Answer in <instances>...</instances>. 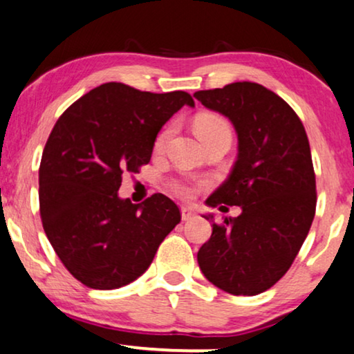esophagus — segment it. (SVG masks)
<instances>
[{
  "label": "esophagus",
  "instance_id": "1",
  "mask_svg": "<svg viewBox=\"0 0 354 354\" xmlns=\"http://www.w3.org/2000/svg\"><path fill=\"white\" fill-rule=\"evenodd\" d=\"M194 215H196L194 210L189 209V207H181V218H183V221L191 220Z\"/></svg>",
  "mask_w": 354,
  "mask_h": 354
}]
</instances>
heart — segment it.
Masks as SVG:
<instances>
[{"instance_id":"heart-1","label":"heart","mask_w":354,"mask_h":354,"mask_svg":"<svg viewBox=\"0 0 354 354\" xmlns=\"http://www.w3.org/2000/svg\"><path fill=\"white\" fill-rule=\"evenodd\" d=\"M194 131L196 134L199 136L202 142L218 133H232L225 118L215 115V113H202V115L197 116L194 120ZM171 133L173 126H167V128L160 131L157 139H155V150H162L165 147V144H167V140L169 139ZM173 191L176 192L178 196L185 197V199H191L196 192V186L187 181H176L173 183Z\"/></svg>"}]
</instances>
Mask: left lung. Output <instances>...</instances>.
I'll return each mask as SVG.
<instances>
[{
	"instance_id": "left-lung-1",
	"label": "left lung",
	"mask_w": 354,
	"mask_h": 354,
	"mask_svg": "<svg viewBox=\"0 0 354 354\" xmlns=\"http://www.w3.org/2000/svg\"><path fill=\"white\" fill-rule=\"evenodd\" d=\"M205 108L228 118L238 157L228 180L205 204L241 209L215 223L197 252L202 273L216 288L254 296L270 288L298 256L315 214V176L309 140L283 98L256 82L196 92Z\"/></svg>"
}]
</instances>
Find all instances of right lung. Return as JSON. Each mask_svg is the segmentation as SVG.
Segmentation results:
<instances>
[{
    "mask_svg": "<svg viewBox=\"0 0 354 354\" xmlns=\"http://www.w3.org/2000/svg\"><path fill=\"white\" fill-rule=\"evenodd\" d=\"M189 93L140 92L102 84L56 121L41 155V225L61 262L88 288L115 290L139 279L165 236L181 221L163 194L142 204L121 199L126 173L150 162L163 124Z\"/></svg>",
    "mask_w": 354,
    "mask_h": 354,
    "instance_id": "obj_1",
    "label": "right lung"
}]
</instances>
